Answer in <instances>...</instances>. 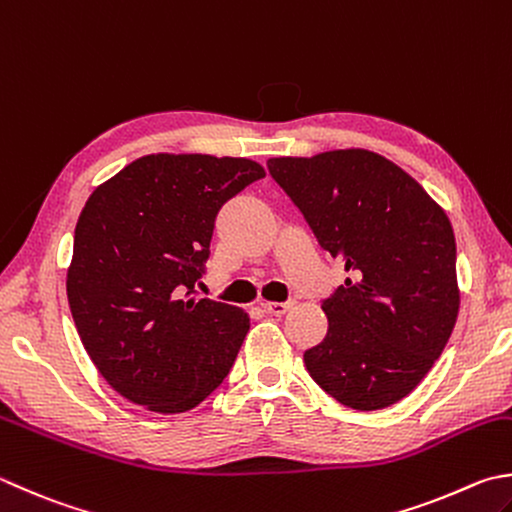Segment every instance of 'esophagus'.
<instances>
[{
    "mask_svg": "<svg viewBox=\"0 0 512 512\" xmlns=\"http://www.w3.org/2000/svg\"><path fill=\"white\" fill-rule=\"evenodd\" d=\"M260 307H263L265 314L283 316V314L289 312V307H292V303H269V301H263V303H260Z\"/></svg>",
    "mask_w": 512,
    "mask_h": 512,
    "instance_id": "34e87169",
    "label": "esophagus"
}]
</instances>
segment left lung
<instances>
[{"mask_svg": "<svg viewBox=\"0 0 512 512\" xmlns=\"http://www.w3.org/2000/svg\"><path fill=\"white\" fill-rule=\"evenodd\" d=\"M272 178L350 278L323 301L305 368L343 406L388 408L417 388L459 314L452 225L417 180L365 149L269 158Z\"/></svg>", "mask_w": 512, "mask_h": 512, "instance_id": "obj_1", "label": "left lung"}]
</instances>
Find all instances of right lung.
I'll list each match as a JSON object with an SVG mask.
<instances>
[{
    "label": "right lung",
    "instance_id": "right-lung-1",
    "mask_svg": "<svg viewBox=\"0 0 512 512\" xmlns=\"http://www.w3.org/2000/svg\"><path fill=\"white\" fill-rule=\"evenodd\" d=\"M260 178L247 158L151 153L86 200L66 296L84 350L124 399L178 414L225 381L249 316L194 285L220 207Z\"/></svg>",
    "mask_w": 512,
    "mask_h": 512
}]
</instances>
